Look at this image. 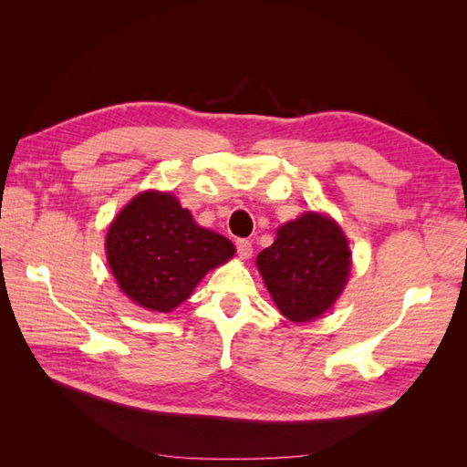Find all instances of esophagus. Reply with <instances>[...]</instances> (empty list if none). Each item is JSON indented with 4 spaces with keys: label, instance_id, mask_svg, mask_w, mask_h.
I'll list each match as a JSON object with an SVG mask.
<instances>
[{
    "label": "esophagus",
    "instance_id": "esophagus-1",
    "mask_svg": "<svg viewBox=\"0 0 467 467\" xmlns=\"http://www.w3.org/2000/svg\"><path fill=\"white\" fill-rule=\"evenodd\" d=\"M235 247H237V255L239 257H242V259H251V255H253L251 242H247V239H237Z\"/></svg>",
    "mask_w": 467,
    "mask_h": 467
}]
</instances>
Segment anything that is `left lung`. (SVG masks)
<instances>
[{
	"mask_svg": "<svg viewBox=\"0 0 467 467\" xmlns=\"http://www.w3.org/2000/svg\"><path fill=\"white\" fill-rule=\"evenodd\" d=\"M257 268L280 314L304 323L319 317L341 296L350 273L348 242L331 218L306 212L280 225Z\"/></svg>",
	"mask_w": 467,
	"mask_h": 467,
	"instance_id": "1",
	"label": "left lung"
}]
</instances>
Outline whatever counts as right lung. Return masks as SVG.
Returning a JSON list of instances; mask_svg holds the SVG:
<instances>
[{"instance_id": "right-lung-1", "label": "right lung", "mask_w": 467, "mask_h": 467, "mask_svg": "<svg viewBox=\"0 0 467 467\" xmlns=\"http://www.w3.org/2000/svg\"><path fill=\"white\" fill-rule=\"evenodd\" d=\"M107 261L120 290L150 312L169 314L201 278L234 257L228 237L201 228L171 192L134 196L112 220Z\"/></svg>"}]
</instances>
